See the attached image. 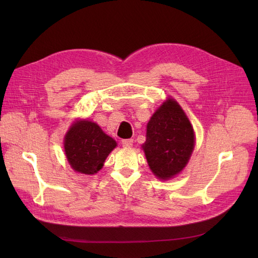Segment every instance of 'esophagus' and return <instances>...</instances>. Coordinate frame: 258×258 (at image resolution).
<instances>
[{
    "label": "esophagus",
    "mask_w": 258,
    "mask_h": 258,
    "mask_svg": "<svg viewBox=\"0 0 258 258\" xmlns=\"http://www.w3.org/2000/svg\"><path fill=\"white\" fill-rule=\"evenodd\" d=\"M121 144L123 147H131L134 144V140L132 139H123L121 140Z\"/></svg>",
    "instance_id": "obj_1"
}]
</instances>
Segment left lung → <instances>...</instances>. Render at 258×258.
<instances>
[{"label": "left lung", "mask_w": 258, "mask_h": 258, "mask_svg": "<svg viewBox=\"0 0 258 258\" xmlns=\"http://www.w3.org/2000/svg\"><path fill=\"white\" fill-rule=\"evenodd\" d=\"M191 124L175 100L163 103L147 123L143 150L153 173L168 179L181 172L194 150Z\"/></svg>", "instance_id": "8db88e82"}]
</instances>
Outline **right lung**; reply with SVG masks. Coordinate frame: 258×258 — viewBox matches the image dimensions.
Segmentation results:
<instances>
[{
    "label": "right lung",
    "mask_w": 258,
    "mask_h": 258,
    "mask_svg": "<svg viewBox=\"0 0 258 258\" xmlns=\"http://www.w3.org/2000/svg\"><path fill=\"white\" fill-rule=\"evenodd\" d=\"M115 140L105 135L96 122L77 121L64 138V151L71 167L84 174H95L116 147Z\"/></svg>",
    "instance_id": "right-lung-1"
}]
</instances>
